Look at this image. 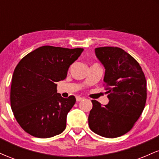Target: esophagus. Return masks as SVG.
I'll return each mask as SVG.
<instances>
[{
	"instance_id": "esophagus-1",
	"label": "esophagus",
	"mask_w": 159,
	"mask_h": 159,
	"mask_svg": "<svg viewBox=\"0 0 159 159\" xmlns=\"http://www.w3.org/2000/svg\"><path fill=\"white\" fill-rule=\"evenodd\" d=\"M83 99H84V98L80 97V96H76V101H77V102H80V101H81V100H83Z\"/></svg>"
}]
</instances>
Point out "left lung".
Wrapping results in <instances>:
<instances>
[{
	"instance_id": "obj_1",
	"label": "left lung",
	"mask_w": 159,
	"mask_h": 159,
	"mask_svg": "<svg viewBox=\"0 0 159 159\" xmlns=\"http://www.w3.org/2000/svg\"><path fill=\"white\" fill-rule=\"evenodd\" d=\"M96 57L105 68L104 86L109 102L92 100L90 129L100 136L114 138L132 129L147 101V81L138 62L117 47H99Z\"/></svg>"
}]
</instances>
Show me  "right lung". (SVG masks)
<instances>
[{
	"instance_id": "right-lung-1",
	"label": "right lung",
	"mask_w": 159,
	"mask_h": 159,
	"mask_svg": "<svg viewBox=\"0 0 159 159\" xmlns=\"http://www.w3.org/2000/svg\"><path fill=\"white\" fill-rule=\"evenodd\" d=\"M84 49L45 45L27 54L16 66L12 78L10 105L16 121L30 135L40 138L61 134L75 103L74 96L63 98L57 84Z\"/></svg>"
}]
</instances>
